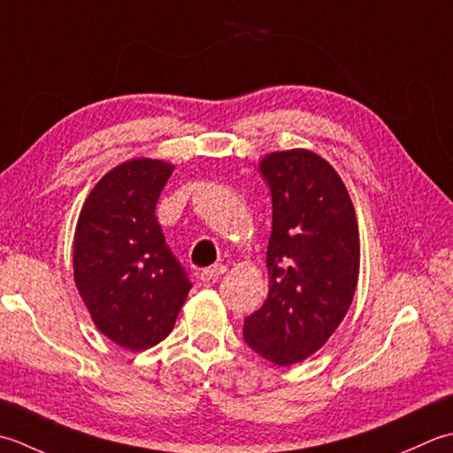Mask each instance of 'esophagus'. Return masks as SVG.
Wrapping results in <instances>:
<instances>
[{"mask_svg": "<svg viewBox=\"0 0 453 453\" xmlns=\"http://www.w3.org/2000/svg\"><path fill=\"white\" fill-rule=\"evenodd\" d=\"M226 272V267L223 265V264H217V265H211V267H205V270L201 272V281H207V283H211V281H217L220 275H223Z\"/></svg>", "mask_w": 453, "mask_h": 453, "instance_id": "esophagus-1", "label": "esophagus"}]
</instances>
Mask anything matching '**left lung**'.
I'll return each instance as SVG.
<instances>
[{
  "instance_id": "obj_1",
  "label": "left lung",
  "mask_w": 453,
  "mask_h": 453,
  "mask_svg": "<svg viewBox=\"0 0 453 453\" xmlns=\"http://www.w3.org/2000/svg\"><path fill=\"white\" fill-rule=\"evenodd\" d=\"M260 170L272 191L270 291L244 319V340L267 362L291 365L325 346L352 304L357 219L342 178L319 154L272 152Z\"/></svg>"
}]
</instances>
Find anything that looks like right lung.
<instances>
[{
  "instance_id": "add662e5",
  "label": "right lung",
  "mask_w": 453,
  "mask_h": 453,
  "mask_svg": "<svg viewBox=\"0 0 453 453\" xmlns=\"http://www.w3.org/2000/svg\"><path fill=\"white\" fill-rule=\"evenodd\" d=\"M172 172L152 158L119 164L91 189L73 234V281L91 320L133 352L170 334L191 289L154 215Z\"/></svg>"
}]
</instances>
